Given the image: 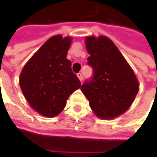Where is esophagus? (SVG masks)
Here are the masks:
<instances>
[{
    "mask_svg": "<svg viewBox=\"0 0 157 157\" xmlns=\"http://www.w3.org/2000/svg\"><path fill=\"white\" fill-rule=\"evenodd\" d=\"M77 77H78L79 81H80V82H82V80H83V77H82V75L81 74V73H78V74H77Z\"/></svg>",
    "mask_w": 157,
    "mask_h": 157,
    "instance_id": "esophagus-1",
    "label": "esophagus"
}]
</instances>
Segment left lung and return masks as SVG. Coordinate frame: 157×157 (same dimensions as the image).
Returning a JSON list of instances; mask_svg holds the SVG:
<instances>
[{
	"mask_svg": "<svg viewBox=\"0 0 157 157\" xmlns=\"http://www.w3.org/2000/svg\"><path fill=\"white\" fill-rule=\"evenodd\" d=\"M90 55L87 64L93 69L92 82L81 90L97 117L113 119L128 110L140 89L135 72L113 42L106 36L85 39Z\"/></svg>",
	"mask_w": 157,
	"mask_h": 157,
	"instance_id": "1",
	"label": "left lung"
}]
</instances>
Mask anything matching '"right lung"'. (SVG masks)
<instances>
[{
	"label": "right lung",
	"mask_w": 157,
	"mask_h": 157,
	"mask_svg": "<svg viewBox=\"0 0 157 157\" xmlns=\"http://www.w3.org/2000/svg\"><path fill=\"white\" fill-rule=\"evenodd\" d=\"M72 43L70 36L57 34L45 42L23 66L19 85L30 107L42 116L59 115L69 97L81 82L66 58Z\"/></svg>",
	"instance_id": "obj_1"
}]
</instances>
